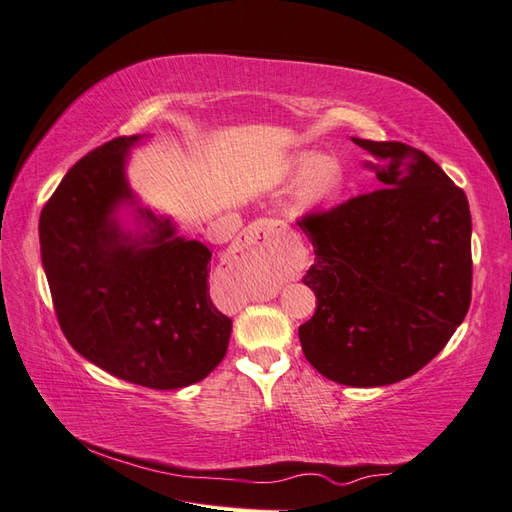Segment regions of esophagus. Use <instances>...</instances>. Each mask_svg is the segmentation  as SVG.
Returning <instances> with one entry per match:
<instances>
[{
    "label": "esophagus",
    "mask_w": 512,
    "mask_h": 512,
    "mask_svg": "<svg viewBox=\"0 0 512 512\" xmlns=\"http://www.w3.org/2000/svg\"><path fill=\"white\" fill-rule=\"evenodd\" d=\"M275 235V222L273 220H257L248 231L239 237V248L246 253H266L270 248V239Z\"/></svg>",
    "instance_id": "1"
}]
</instances>
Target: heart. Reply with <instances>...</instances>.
Listing matches in <instances>:
<instances>
[{
    "label": "heart",
    "mask_w": 512,
    "mask_h": 512,
    "mask_svg": "<svg viewBox=\"0 0 512 512\" xmlns=\"http://www.w3.org/2000/svg\"><path fill=\"white\" fill-rule=\"evenodd\" d=\"M288 169L297 176H303L301 180V198L306 204H319L328 200L341 184V171L332 160L301 154L288 165Z\"/></svg>",
    "instance_id": "obj_1"
}]
</instances>
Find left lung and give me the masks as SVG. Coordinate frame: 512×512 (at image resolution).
Listing matches in <instances>:
<instances>
[{"label": "left lung", "mask_w": 512, "mask_h": 512, "mask_svg": "<svg viewBox=\"0 0 512 512\" xmlns=\"http://www.w3.org/2000/svg\"><path fill=\"white\" fill-rule=\"evenodd\" d=\"M380 189L297 224L314 248L303 284L317 295L299 341L334 383L380 387L436 358L471 306V211L424 151L354 138Z\"/></svg>", "instance_id": "1"}]
</instances>
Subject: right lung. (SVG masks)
<instances>
[{"mask_svg": "<svg viewBox=\"0 0 512 512\" xmlns=\"http://www.w3.org/2000/svg\"><path fill=\"white\" fill-rule=\"evenodd\" d=\"M114 138L65 173L39 217L41 262L65 339L105 372L140 387L180 389L222 363L233 321L209 295L211 250L140 211L151 239L129 242L114 209L132 198Z\"/></svg>", "mask_w": 512, "mask_h": 512, "instance_id": "1", "label": "right lung"}]
</instances>
